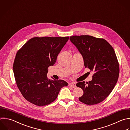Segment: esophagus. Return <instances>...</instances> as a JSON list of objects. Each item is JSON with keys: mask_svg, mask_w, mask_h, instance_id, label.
<instances>
[{"mask_svg": "<svg viewBox=\"0 0 130 130\" xmlns=\"http://www.w3.org/2000/svg\"><path fill=\"white\" fill-rule=\"evenodd\" d=\"M69 85L71 87H72L73 88H75L76 87V83L74 82H72V83H69Z\"/></svg>", "mask_w": 130, "mask_h": 130, "instance_id": "esophagus-1", "label": "esophagus"}]
</instances>
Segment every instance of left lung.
<instances>
[{"label": "left lung", "mask_w": 130, "mask_h": 130, "mask_svg": "<svg viewBox=\"0 0 130 130\" xmlns=\"http://www.w3.org/2000/svg\"><path fill=\"white\" fill-rule=\"evenodd\" d=\"M70 40L82 54L85 68L93 72L91 81L76 84L83 91L79 100L88 105L100 103L110 94L118 80L119 67L115 51L104 39L85 35L72 36Z\"/></svg>", "instance_id": "obj_1"}]
</instances>
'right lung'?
Returning a JSON list of instances; mask_svg holds the SVG:
<instances>
[{
    "mask_svg": "<svg viewBox=\"0 0 130 130\" xmlns=\"http://www.w3.org/2000/svg\"><path fill=\"white\" fill-rule=\"evenodd\" d=\"M69 39V37H34L17 52L13 64L15 79L29 102L38 106L49 105L56 99L60 89L68 86L63 80H50L47 74Z\"/></svg>",
    "mask_w": 130,
    "mask_h": 130,
    "instance_id": "obj_1",
    "label": "right lung"
}]
</instances>
